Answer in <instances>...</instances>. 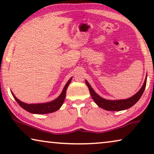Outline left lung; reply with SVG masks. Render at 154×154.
I'll list each match as a JSON object with an SVG mask.
<instances>
[{"instance_id":"1","label":"left lung","mask_w":154,"mask_h":154,"mask_svg":"<svg viewBox=\"0 0 154 154\" xmlns=\"http://www.w3.org/2000/svg\"><path fill=\"white\" fill-rule=\"evenodd\" d=\"M86 85H88L89 88L90 94H91L92 98L93 99L94 102L98 105L101 108L105 109L106 111H122L125 110L130 108V107L135 104L137 101L140 100L142 97L143 92H144L145 88H146V78L145 79L144 83L143 84L142 87L140 90L137 93H136L132 97L126 99V100H107L105 99H103L98 95L97 94L95 93L93 89L87 81H85Z\"/></svg>"}]
</instances>
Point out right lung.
Segmentation results:
<instances>
[{
  "mask_svg": "<svg viewBox=\"0 0 154 154\" xmlns=\"http://www.w3.org/2000/svg\"><path fill=\"white\" fill-rule=\"evenodd\" d=\"M71 81V78L69 80V81L67 82L66 85L64 86V89L62 94H60V97L58 98H57L56 100L50 102L48 103H43V104H27L26 103H24L21 102L20 100H19L18 99H17L15 96L12 94L14 98L15 99L17 102L18 103L19 105L21 107H22L23 109L25 110L29 111V112L32 113H37V114H44V113H49L54 112L57 110H58L62 106L64 102L65 97H66V89L68 88V85Z\"/></svg>",
  "mask_w": 154,
  "mask_h": 154,
  "instance_id": "add662e5",
  "label": "right lung"
}]
</instances>
